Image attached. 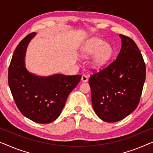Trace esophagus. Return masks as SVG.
<instances>
[{"instance_id": "1", "label": "esophagus", "mask_w": 153, "mask_h": 153, "mask_svg": "<svg viewBox=\"0 0 153 153\" xmlns=\"http://www.w3.org/2000/svg\"><path fill=\"white\" fill-rule=\"evenodd\" d=\"M81 80L83 82H87L88 81V77L87 76H85V75H82V78H81Z\"/></svg>"}]
</instances>
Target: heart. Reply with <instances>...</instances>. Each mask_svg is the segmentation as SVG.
<instances>
[{"label": "heart", "instance_id": "obj_1", "mask_svg": "<svg viewBox=\"0 0 153 153\" xmlns=\"http://www.w3.org/2000/svg\"><path fill=\"white\" fill-rule=\"evenodd\" d=\"M113 50L109 44H105L102 39H91L86 42L81 50L82 56L89 57L96 53L91 64L94 68H98L105 65L112 55Z\"/></svg>", "mask_w": 153, "mask_h": 153}]
</instances>
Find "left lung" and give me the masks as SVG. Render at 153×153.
Masks as SVG:
<instances>
[{"label":"left lung","mask_w":153,"mask_h":153,"mask_svg":"<svg viewBox=\"0 0 153 153\" xmlns=\"http://www.w3.org/2000/svg\"><path fill=\"white\" fill-rule=\"evenodd\" d=\"M122 46L117 59L90 76L92 106L105 122L123 119L138 106L146 79V64L132 39L119 34Z\"/></svg>","instance_id":"8db88e82"}]
</instances>
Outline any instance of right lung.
Returning a JSON list of instances; mask_svg holds the SVG:
<instances>
[{
    "instance_id": "add662e5",
    "label": "right lung",
    "mask_w": 153,
    "mask_h": 153,
    "mask_svg": "<svg viewBox=\"0 0 153 153\" xmlns=\"http://www.w3.org/2000/svg\"><path fill=\"white\" fill-rule=\"evenodd\" d=\"M35 34H27L15 49L8 69V84L23 115L37 123H49L59 117L82 76L54 74L42 77L30 73L25 67V55Z\"/></svg>"
}]
</instances>
